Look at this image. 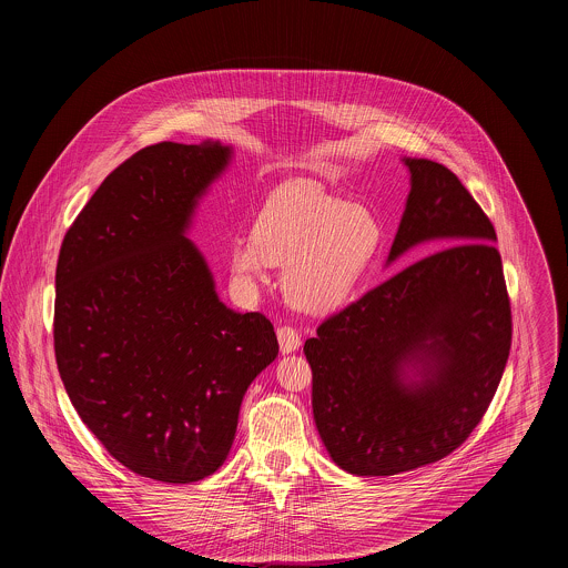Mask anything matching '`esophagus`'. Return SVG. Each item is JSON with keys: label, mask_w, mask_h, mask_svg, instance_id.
I'll return each mask as SVG.
<instances>
[{"label": "esophagus", "mask_w": 568, "mask_h": 568, "mask_svg": "<svg viewBox=\"0 0 568 568\" xmlns=\"http://www.w3.org/2000/svg\"><path fill=\"white\" fill-rule=\"evenodd\" d=\"M277 341H280L282 354H291V352H295L300 347L302 336H300V332L295 327L282 325V327H277Z\"/></svg>", "instance_id": "34e87169"}]
</instances>
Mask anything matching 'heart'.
I'll use <instances>...</instances> for the list:
<instances>
[{
    "mask_svg": "<svg viewBox=\"0 0 568 568\" xmlns=\"http://www.w3.org/2000/svg\"><path fill=\"white\" fill-rule=\"evenodd\" d=\"M383 243L374 210L325 194L306 181L280 185L253 223V234L230 246L232 284L253 295L271 264H284L282 293L308 315L343 306Z\"/></svg>",
    "mask_w": 568,
    "mask_h": 568,
    "instance_id": "b5f03b06",
    "label": "heart"
}]
</instances>
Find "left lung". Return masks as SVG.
<instances>
[{
    "label": "left lung",
    "mask_w": 568,
    "mask_h": 568,
    "mask_svg": "<svg viewBox=\"0 0 568 568\" xmlns=\"http://www.w3.org/2000/svg\"><path fill=\"white\" fill-rule=\"evenodd\" d=\"M403 162L410 192L387 262L417 244L443 248L327 317L304 345L325 450L356 477L400 475L459 448L491 403L511 345L486 212L446 165Z\"/></svg>",
    "instance_id": "1"
}]
</instances>
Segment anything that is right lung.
I'll return each instance as SVG.
<instances>
[{
    "mask_svg": "<svg viewBox=\"0 0 568 568\" xmlns=\"http://www.w3.org/2000/svg\"><path fill=\"white\" fill-rule=\"evenodd\" d=\"M232 160L221 142H162L120 163L68 230L57 264L54 354L87 428L163 484L214 475L244 392L280 345L260 313L227 308L185 232Z\"/></svg>",
    "mask_w": 568,
    "mask_h": 568,
    "instance_id": "right-lung-1",
    "label": "right lung"
}]
</instances>
